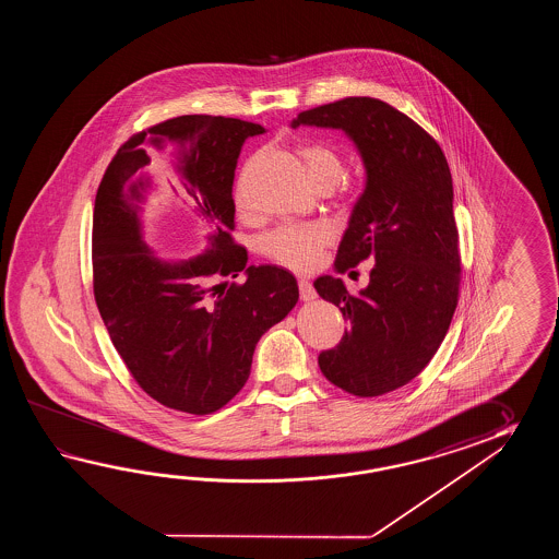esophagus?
Here are the masks:
<instances>
[{"label": "esophagus", "instance_id": "obj_1", "mask_svg": "<svg viewBox=\"0 0 559 559\" xmlns=\"http://www.w3.org/2000/svg\"><path fill=\"white\" fill-rule=\"evenodd\" d=\"M297 287H299V297H301L304 301H311V299H316V297H318L316 289H313V285L309 284L308 280H299V282H297Z\"/></svg>", "mask_w": 559, "mask_h": 559}]
</instances>
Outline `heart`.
<instances>
[{
  "label": "heart",
  "mask_w": 559,
  "mask_h": 559,
  "mask_svg": "<svg viewBox=\"0 0 559 559\" xmlns=\"http://www.w3.org/2000/svg\"><path fill=\"white\" fill-rule=\"evenodd\" d=\"M299 155L306 162L309 178L318 188L321 186L333 188L344 176L345 164L342 155L323 143H304L299 145ZM236 202L243 214L250 212V203L241 188L236 193ZM333 239H335V229L330 224H323V222L289 224V226L275 227L274 231L263 236L262 253L287 270L308 274L320 265L323 251L328 246H332Z\"/></svg>",
  "instance_id": "obj_1"
}]
</instances>
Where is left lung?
<instances>
[{
	"mask_svg": "<svg viewBox=\"0 0 559 559\" xmlns=\"http://www.w3.org/2000/svg\"><path fill=\"white\" fill-rule=\"evenodd\" d=\"M344 130L368 181L340 243L335 270L376 262L357 296L321 275L313 285L349 321L342 342L321 352V373L357 397L393 392L416 378L450 330L462 255L452 174L428 131L376 97H345L292 121Z\"/></svg>",
	"mask_w": 559,
	"mask_h": 559,
	"instance_id": "8db88e82",
	"label": "left lung"
}]
</instances>
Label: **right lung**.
Here are the masks:
<instances>
[{"label":"right lung","instance_id":"add662e5","mask_svg":"<svg viewBox=\"0 0 559 559\" xmlns=\"http://www.w3.org/2000/svg\"><path fill=\"white\" fill-rule=\"evenodd\" d=\"M260 123L179 116L133 133L97 188L92 231L94 296L111 344L155 402L193 416L214 414L246 385L263 333L297 304L294 275L250 265L238 246L234 171ZM167 148L199 211L215 222L213 248L188 263L155 259L141 239L136 204L147 153ZM246 271L243 285L227 276Z\"/></svg>","mask_w":559,"mask_h":559}]
</instances>
